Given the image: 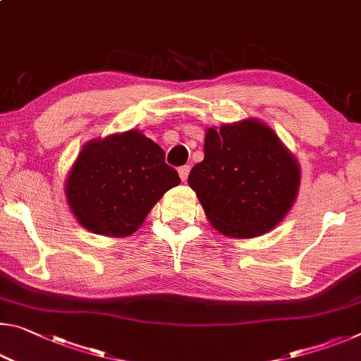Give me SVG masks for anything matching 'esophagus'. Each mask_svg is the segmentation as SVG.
I'll list each match as a JSON object with an SVG mask.
<instances>
[{
  "mask_svg": "<svg viewBox=\"0 0 361 361\" xmlns=\"http://www.w3.org/2000/svg\"><path fill=\"white\" fill-rule=\"evenodd\" d=\"M189 166H183V167H180L178 169V173H180V178L183 180V181H186L188 180V175H189Z\"/></svg>",
  "mask_w": 361,
  "mask_h": 361,
  "instance_id": "34e87169",
  "label": "esophagus"
}]
</instances>
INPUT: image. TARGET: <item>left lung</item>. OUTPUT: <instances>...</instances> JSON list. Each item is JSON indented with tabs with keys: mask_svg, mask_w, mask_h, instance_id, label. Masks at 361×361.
Wrapping results in <instances>:
<instances>
[{
	"mask_svg": "<svg viewBox=\"0 0 361 361\" xmlns=\"http://www.w3.org/2000/svg\"><path fill=\"white\" fill-rule=\"evenodd\" d=\"M301 172L271 127L256 119L209 129L204 161L188 185L221 234L250 239L282 221L295 204Z\"/></svg>",
	"mask_w": 361,
	"mask_h": 361,
	"instance_id": "1",
	"label": "left lung"
}]
</instances>
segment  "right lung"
<instances>
[{"instance_id": "add662e5", "label": "right lung", "mask_w": 361, "mask_h": 361, "mask_svg": "<svg viewBox=\"0 0 361 361\" xmlns=\"http://www.w3.org/2000/svg\"><path fill=\"white\" fill-rule=\"evenodd\" d=\"M166 152L142 132L129 130L84 145L65 192L78 223L94 234L127 237L154 204L180 185Z\"/></svg>"}]
</instances>
